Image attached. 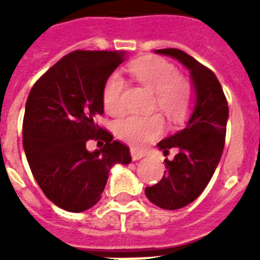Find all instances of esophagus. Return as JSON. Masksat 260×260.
<instances>
[{
	"label": "esophagus",
	"mask_w": 260,
	"mask_h": 260,
	"mask_svg": "<svg viewBox=\"0 0 260 260\" xmlns=\"http://www.w3.org/2000/svg\"><path fill=\"white\" fill-rule=\"evenodd\" d=\"M131 155H132V159H134V160H139V159H142L146 156V152L139 151L138 148H131Z\"/></svg>",
	"instance_id": "obj_1"
}]
</instances>
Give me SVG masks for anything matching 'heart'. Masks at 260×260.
Returning a JSON list of instances; mask_svg holds the SVG:
<instances>
[{"label":"heart","instance_id":"b5f03b06","mask_svg":"<svg viewBox=\"0 0 260 260\" xmlns=\"http://www.w3.org/2000/svg\"><path fill=\"white\" fill-rule=\"evenodd\" d=\"M129 73L139 83L155 93L156 105L167 117L179 120L185 116L191 104L193 91L186 79L178 77L174 64L162 58L146 56L132 63ZM124 89L125 82L120 74H112L106 79L102 89V102L106 113L112 116L122 113ZM163 128L165 124L158 114L148 117L129 116L116 124V134L132 146L143 147L162 134Z\"/></svg>","mask_w":260,"mask_h":260}]
</instances>
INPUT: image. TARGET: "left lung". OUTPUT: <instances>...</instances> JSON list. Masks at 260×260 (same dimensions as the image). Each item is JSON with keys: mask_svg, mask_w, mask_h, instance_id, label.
<instances>
[{"mask_svg": "<svg viewBox=\"0 0 260 260\" xmlns=\"http://www.w3.org/2000/svg\"><path fill=\"white\" fill-rule=\"evenodd\" d=\"M155 54L177 59L190 71L194 106L185 128L163 139L158 148L166 156L177 148L173 160L165 159L167 170L156 185L146 187L152 204L167 210L181 209L204 191L221 159L225 143L228 102L213 71L177 48L155 50Z\"/></svg>", "mask_w": 260, "mask_h": 260, "instance_id": "8db88e82", "label": "left lung"}]
</instances>
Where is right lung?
Returning <instances> with one entry per match:
<instances>
[{"mask_svg": "<svg viewBox=\"0 0 260 260\" xmlns=\"http://www.w3.org/2000/svg\"><path fill=\"white\" fill-rule=\"evenodd\" d=\"M124 58L122 51H74L35 83L26 100V160L43 193L67 212L95 205L110 169L132 160L129 148L95 122L104 113V85ZM94 137L106 144L90 153L86 143Z\"/></svg>", "mask_w": 260, "mask_h": 260, "instance_id": "right-lung-1", "label": "right lung"}]
</instances>
